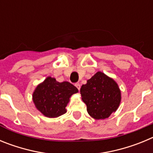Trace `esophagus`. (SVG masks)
<instances>
[{
  "mask_svg": "<svg viewBox=\"0 0 153 153\" xmlns=\"http://www.w3.org/2000/svg\"><path fill=\"white\" fill-rule=\"evenodd\" d=\"M75 86H76V88L78 89V90H80V84H79V83H76L75 84Z\"/></svg>",
  "mask_w": 153,
  "mask_h": 153,
  "instance_id": "esophagus-1",
  "label": "esophagus"
}]
</instances>
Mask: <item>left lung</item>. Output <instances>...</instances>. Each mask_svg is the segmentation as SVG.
Wrapping results in <instances>:
<instances>
[{
    "instance_id": "8db88e82",
    "label": "left lung",
    "mask_w": 153,
    "mask_h": 153,
    "mask_svg": "<svg viewBox=\"0 0 153 153\" xmlns=\"http://www.w3.org/2000/svg\"><path fill=\"white\" fill-rule=\"evenodd\" d=\"M86 110L95 120H104L117 111L121 101V92L115 80L97 72L80 88Z\"/></svg>"
}]
</instances>
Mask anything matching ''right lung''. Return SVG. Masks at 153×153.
Here are the masks:
<instances>
[{"mask_svg":"<svg viewBox=\"0 0 153 153\" xmlns=\"http://www.w3.org/2000/svg\"><path fill=\"white\" fill-rule=\"evenodd\" d=\"M78 93L77 88L69 82L59 83L48 76L36 86L33 93L35 106L45 117L55 118L67 113L70 97Z\"/></svg>","mask_w":153,"mask_h":153,"instance_id":"right-lung-1","label":"right lung"}]
</instances>
